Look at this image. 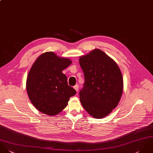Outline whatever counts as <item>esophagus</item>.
Returning <instances> with one entry per match:
<instances>
[{
  "label": "esophagus",
  "instance_id": "obj_1",
  "mask_svg": "<svg viewBox=\"0 0 153 153\" xmlns=\"http://www.w3.org/2000/svg\"><path fill=\"white\" fill-rule=\"evenodd\" d=\"M74 89L76 91V92H78V91H79V85H75L74 87Z\"/></svg>",
  "mask_w": 153,
  "mask_h": 153
}]
</instances>
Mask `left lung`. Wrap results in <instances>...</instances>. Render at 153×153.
Here are the masks:
<instances>
[{"mask_svg": "<svg viewBox=\"0 0 153 153\" xmlns=\"http://www.w3.org/2000/svg\"><path fill=\"white\" fill-rule=\"evenodd\" d=\"M79 63L85 76L79 92L80 102L93 118H103L121 99L123 87L121 71L116 62L99 49L81 56Z\"/></svg>", "mask_w": 153, "mask_h": 153, "instance_id": "left-lung-1", "label": "left lung"}]
</instances>
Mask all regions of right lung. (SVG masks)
<instances>
[{
  "label": "right lung",
  "instance_id": "obj_1",
  "mask_svg": "<svg viewBox=\"0 0 153 153\" xmlns=\"http://www.w3.org/2000/svg\"><path fill=\"white\" fill-rule=\"evenodd\" d=\"M71 62L50 51L39 56L32 65L27 79V91L31 103L39 112L54 116L76 94V91L68 85L67 78L62 73Z\"/></svg>",
  "mask_w": 153,
  "mask_h": 153
}]
</instances>
